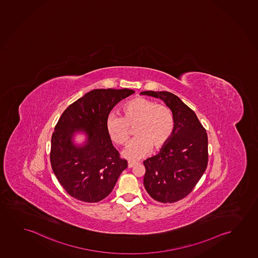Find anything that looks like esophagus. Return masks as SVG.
Returning <instances> with one entry per match:
<instances>
[{"mask_svg": "<svg viewBox=\"0 0 258 258\" xmlns=\"http://www.w3.org/2000/svg\"><path fill=\"white\" fill-rule=\"evenodd\" d=\"M138 162H134V161H128L127 162V168H131L132 167H134L135 165L137 164Z\"/></svg>", "mask_w": 258, "mask_h": 258, "instance_id": "1", "label": "esophagus"}]
</instances>
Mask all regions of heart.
I'll use <instances>...</instances> for the list:
<instances>
[{
  "label": "heart",
  "instance_id": "heart-1",
  "mask_svg": "<svg viewBox=\"0 0 258 258\" xmlns=\"http://www.w3.org/2000/svg\"><path fill=\"white\" fill-rule=\"evenodd\" d=\"M109 138L118 146H124L131 138V130L135 136L122 156L135 161L145 157L151 152L164 148L171 139L175 120L168 106L145 97H135L121 107V117L111 114L105 121Z\"/></svg>",
  "mask_w": 258,
  "mask_h": 258
}]
</instances>
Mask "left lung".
I'll return each mask as SVG.
<instances>
[{"label": "left lung", "mask_w": 258, "mask_h": 258, "mask_svg": "<svg viewBox=\"0 0 258 258\" xmlns=\"http://www.w3.org/2000/svg\"><path fill=\"white\" fill-rule=\"evenodd\" d=\"M160 98L171 110L175 128L159 153L144 161V185L150 196L173 203L189 195L208 166V135L195 112L179 97L168 91H143Z\"/></svg>", "instance_id": "left-lung-1"}]
</instances>
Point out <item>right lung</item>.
I'll list each match as a JSON object with an SVG mask.
<instances>
[{"label":"right lung","instance_id":"add662e5","mask_svg":"<svg viewBox=\"0 0 258 258\" xmlns=\"http://www.w3.org/2000/svg\"><path fill=\"white\" fill-rule=\"evenodd\" d=\"M128 89L90 90L63 111L51 138L50 162L63 189L81 202L107 197L127 167L107 135L105 121L119 101L134 94ZM86 140L76 144L75 135Z\"/></svg>","mask_w":258,"mask_h":258}]
</instances>
